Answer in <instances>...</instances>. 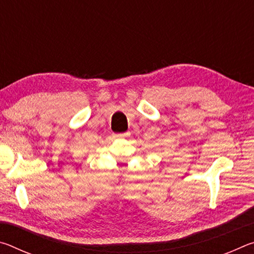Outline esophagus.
<instances>
[{
    "label": "esophagus",
    "mask_w": 254,
    "mask_h": 254,
    "mask_svg": "<svg viewBox=\"0 0 254 254\" xmlns=\"http://www.w3.org/2000/svg\"><path fill=\"white\" fill-rule=\"evenodd\" d=\"M128 134H130V133L126 132V133H119V134H114V136L117 137V139H123V137L128 136Z\"/></svg>",
    "instance_id": "34e87169"
}]
</instances>
